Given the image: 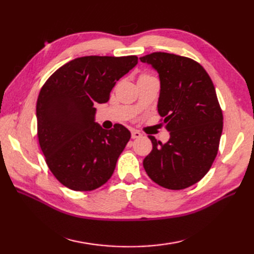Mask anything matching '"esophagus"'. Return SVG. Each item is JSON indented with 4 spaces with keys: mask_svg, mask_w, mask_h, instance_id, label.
I'll use <instances>...</instances> for the list:
<instances>
[{
    "mask_svg": "<svg viewBox=\"0 0 254 254\" xmlns=\"http://www.w3.org/2000/svg\"><path fill=\"white\" fill-rule=\"evenodd\" d=\"M142 137V134L138 131H132V138H139Z\"/></svg>",
    "mask_w": 254,
    "mask_h": 254,
    "instance_id": "1",
    "label": "esophagus"
}]
</instances>
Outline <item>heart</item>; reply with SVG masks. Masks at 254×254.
Instances as JSON below:
<instances>
[{"instance_id": "obj_1", "label": "heart", "mask_w": 254, "mask_h": 254, "mask_svg": "<svg viewBox=\"0 0 254 254\" xmlns=\"http://www.w3.org/2000/svg\"><path fill=\"white\" fill-rule=\"evenodd\" d=\"M143 76H146V75H143Z\"/></svg>"}]
</instances>
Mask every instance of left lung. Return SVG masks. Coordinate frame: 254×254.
<instances>
[{
  "instance_id": "1",
  "label": "left lung",
  "mask_w": 254,
  "mask_h": 254,
  "mask_svg": "<svg viewBox=\"0 0 254 254\" xmlns=\"http://www.w3.org/2000/svg\"><path fill=\"white\" fill-rule=\"evenodd\" d=\"M159 74L158 113L169 141L149 135L153 149L143 161L160 187L182 190L198 182L214 163L223 132V112L209 75L192 59L166 52L139 58Z\"/></svg>"
}]
</instances>
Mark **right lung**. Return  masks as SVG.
I'll return each mask as SVG.
<instances>
[{
    "label": "right lung",
    "mask_w": 254,
    "mask_h": 254,
    "mask_svg": "<svg viewBox=\"0 0 254 254\" xmlns=\"http://www.w3.org/2000/svg\"><path fill=\"white\" fill-rule=\"evenodd\" d=\"M136 64L135 56L77 58L42 86L36 108L39 145L53 176L71 190H95L115 171L131 133L122 124L102 128L94 106L109 100L117 80Z\"/></svg>",
    "instance_id": "obj_1"
}]
</instances>
